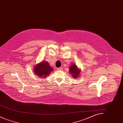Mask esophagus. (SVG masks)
Wrapping results in <instances>:
<instances>
[{
  "mask_svg": "<svg viewBox=\"0 0 123 123\" xmlns=\"http://www.w3.org/2000/svg\"><path fill=\"white\" fill-rule=\"evenodd\" d=\"M57 70H63V69H62V67H60V68H58V69H57Z\"/></svg>",
  "mask_w": 123,
  "mask_h": 123,
  "instance_id": "esophagus-1",
  "label": "esophagus"
}]
</instances>
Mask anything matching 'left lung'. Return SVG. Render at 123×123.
Instances as JSON below:
<instances>
[{"label":"left lung","mask_w":123,"mask_h":123,"mask_svg":"<svg viewBox=\"0 0 123 123\" xmlns=\"http://www.w3.org/2000/svg\"><path fill=\"white\" fill-rule=\"evenodd\" d=\"M80 70H78L77 67L75 64H72L70 68V73L72 74V76L76 78L80 74Z\"/></svg>","instance_id":"left-lung-1"}]
</instances>
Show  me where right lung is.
Listing matches in <instances>:
<instances>
[{
	"label": "right lung",
	"mask_w": 123,
	"mask_h": 123,
	"mask_svg": "<svg viewBox=\"0 0 123 123\" xmlns=\"http://www.w3.org/2000/svg\"><path fill=\"white\" fill-rule=\"evenodd\" d=\"M52 67L50 66L49 64L46 62H42L41 63L37 64L34 69V72L35 74L40 77H47L53 71Z\"/></svg>",
	"instance_id": "1"
}]
</instances>
